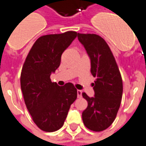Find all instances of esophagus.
<instances>
[{
  "instance_id": "obj_1",
  "label": "esophagus",
  "mask_w": 146,
  "mask_h": 146,
  "mask_svg": "<svg viewBox=\"0 0 146 146\" xmlns=\"http://www.w3.org/2000/svg\"><path fill=\"white\" fill-rule=\"evenodd\" d=\"M77 94H78V98H81L82 97V91H80V90H78L77 91Z\"/></svg>"
}]
</instances>
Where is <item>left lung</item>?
<instances>
[{
	"mask_svg": "<svg viewBox=\"0 0 146 146\" xmlns=\"http://www.w3.org/2000/svg\"><path fill=\"white\" fill-rule=\"evenodd\" d=\"M78 39L90 58L91 72L96 78L92 84L94 97L82 94L88 101L82 119L87 128L100 132L113 123L119 110L123 95L121 74L110 48L102 37L78 33Z\"/></svg>",
	"mask_w": 146,
	"mask_h": 146,
	"instance_id": "left-lung-1",
	"label": "left lung"
}]
</instances>
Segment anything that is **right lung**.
<instances>
[{
	"instance_id": "right-lung-1",
	"label": "right lung",
	"mask_w": 146,
	"mask_h": 146,
	"mask_svg": "<svg viewBox=\"0 0 146 146\" xmlns=\"http://www.w3.org/2000/svg\"><path fill=\"white\" fill-rule=\"evenodd\" d=\"M77 35L76 32L68 31L39 37L23 66L20 86L25 104L33 120L45 132H55L63 126L77 98L73 84L60 87L50 79L60 65L62 54Z\"/></svg>"
}]
</instances>
